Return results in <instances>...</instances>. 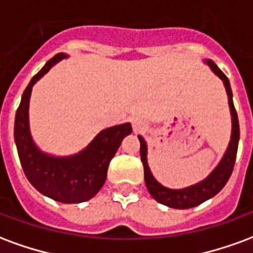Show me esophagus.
<instances>
[{"mask_svg":"<svg viewBox=\"0 0 253 253\" xmlns=\"http://www.w3.org/2000/svg\"><path fill=\"white\" fill-rule=\"evenodd\" d=\"M132 128H134V131L135 132L143 131V130H145V125H143L141 121H134L132 122Z\"/></svg>","mask_w":253,"mask_h":253,"instance_id":"obj_1","label":"esophagus"}]
</instances>
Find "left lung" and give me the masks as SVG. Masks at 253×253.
<instances>
[{
    "label": "left lung",
    "mask_w": 253,
    "mask_h": 253,
    "mask_svg": "<svg viewBox=\"0 0 253 253\" xmlns=\"http://www.w3.org/2000/svg\"><path fill=\"white\" fill-rule=\"evenodd\" d=\"M207 63H209V66L211 67L212 72L215 73L225 84L229 99V107H230V114H232V138H230V143H229L228 150L223 156V159L221 160V163L218 164L217 168L210 173V176L206 177L203 181H201V183L195 184V186L188 187V188H184V190L165 188V187L160 184L159 181H156L152 172L149 169L148 160H146V143H145L142 137H138L139 142H141L139 153H141V161L143 164V173H145V183H146V187H148L149 194L153 196L157 202L163 203L165 206L173 207V209H191V207L201 205V203L210 199L214 195H217L218 192L225 187V184L228 183L229 177L233 172L234 163H236L237 148H239L240 127L237 112H236L233 99H232L230 84H229L228 77L218 69L215 63L212 61H207Z\"/></svg>",
    "instance_id": "1"
}]
</instances>
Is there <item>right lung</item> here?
<instances>
[{"mask_svg":"<svg viewBox=\"0 0 253 253\" xmlns=\"http://www.w3.org/2000/svg\"><path fill=\"white\" fill-rule=\"evenodd\" d=\"M65 57V54L52 57L25 88L14 119V141L23 170L36 190L57 202L80 203L93 198L103 187L110 161L132 128L130 123L105 128L85 150L66 159L51 157L36 148L28 126L31 90L52 65Z\"/></svg>","mask_w":253,"mask_h":253,"instance_id":"obj_1","label":"right lung"}]
</instances>
